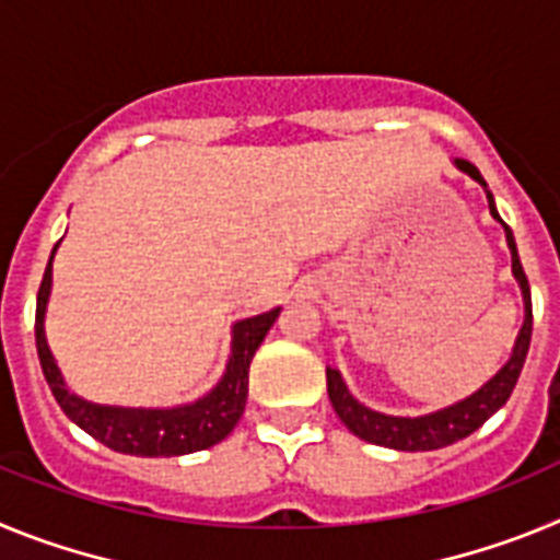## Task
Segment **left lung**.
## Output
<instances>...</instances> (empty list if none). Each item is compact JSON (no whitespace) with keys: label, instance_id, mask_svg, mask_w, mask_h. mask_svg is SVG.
I'll return each mask as SVG.
<instances>
[{"label":"left lung","instance_id":"1","mask_svg":"<svg viewBox=\"0 0 560 560\" xmlns=\"http://www.w3.org/2000/svg\"><path fill=\"white\" fill-rule=\"evenodd\" d=\"M454 165L485 187L491 215L504 226V237H508V249H511V260H513V277H516L518 289H522L524 323L516 336V345H513L511 359H508V364H504L491 381H485L477 393L457 400V404H452V407L438 409V412H429V415H420V418H398V415H384L364 407V404H359V400L350 395L348 384L341 381L339 370L328 368V373H325L328 375V395L341 423H345L355 438L375 443V446L395 448V452H434V448L452 446V443H457V440L477 432L485 420L508 404L513 387H516L518 373H522L524 368V359H527V350H530V336H533L530 283H527V275H524L522 260H518L516 241H513L511 226L499 219L497 205H493V196L491 190H488V185H485L482 173H479L471 162H465V160H454Z\"/></svg>","mask_w":560,"mask_h":560}]
</instances>
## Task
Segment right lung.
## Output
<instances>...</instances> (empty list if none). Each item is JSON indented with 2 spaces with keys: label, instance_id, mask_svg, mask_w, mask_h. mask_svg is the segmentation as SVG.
<instances>
[{
  "label": "right lung",
  "instance_id": "add662e5",
  "mask_svg": "<svg viewBox=\"0 0 560 560\" xmlns=\"http://www.w3.org/2000/svg\"><path fill=\"white\" fill-rule=\"evenodd\" d=\"M58 249V244H56ZM49 255L42 289L36 300V348L42 361L44 378L56 395L58 407L72 423L101 440L103 446L133 457H179V454L201 452L226 438L235 429L249 395V364L260 341L275 325L280 308L249 316L232 325V353L226 361V373L205 398L171 409H131V407H103L92 400L78 398L63 384L56 359L49 353L47 334H44V314H47L49 289H52V257Z\"/></svg>",
  "mask_w": 560,
  "mask_h": 560
}]
</instances>
